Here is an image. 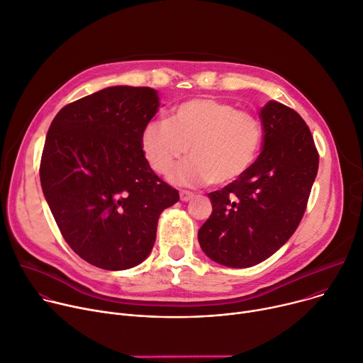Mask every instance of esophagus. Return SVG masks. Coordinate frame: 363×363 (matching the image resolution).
Here are the masks:
<instances>
[{
  "instance_id": "obj_1",
  "label": "esophagus",
  "mask_w": 363,
  "mask_h": 363,
  "mask_svg": "<svg viewBox=\"0 0 363 363\" xmlns=\"http://www.w3.org/2000/svg\"><path fill=\"white\" fill-rule=\"evenodd\" d=\"M179 197H181V200H182V201H189V200H192V199L196 197V194H194V192H191V191L181 189V192H179Z\"/></svg>"
}]
</instances>
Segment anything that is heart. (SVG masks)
Instances as JSON below:
<instances>
[{"label":"heart","mask_w":363,"mask_h":363,"mask_svg":"<svg viewBox=\"0 0 363 363\" xmlns=\"http://www.w3.org/2000/svg\"><path fill=\"white\" fill-rule=\"evenodd\" d=\"M141 150L155 172H171L186 153L171 179L181 185L228 184L254 164L262 144V127L250 112L210 98L182 102L141 131Z\"/></svg>","instance_id":"heart-1"}]
</instances>
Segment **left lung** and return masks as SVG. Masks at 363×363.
<instances>
[{"instance_id":"obj_1","label":"left lung","mask_w":363,"mask_h":363,"mask_svg":"<svg viewBox=\"0 0 363 363\" xmlns=\"http://www.w3.org/2000/svg\"><path fill=\"white\" fill-rule=\"evenodd\" d=\"M262 152L248 171L208 194L213 211L199 242L226 267H251L294 235L306 210L320 155L302 116L283 104L261 109Z\"/></svg>"}]
</instances>
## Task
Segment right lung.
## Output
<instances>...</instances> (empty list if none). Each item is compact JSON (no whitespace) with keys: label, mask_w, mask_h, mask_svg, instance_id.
Wrapping results in <instances>:
<instances>
[{"label":"right lung","mask_w":363,"mask_h":363,"mask_svg":"<svg viewBox=\"0 0 363 363\" xmlns=\"http://www.w3.org/2000/svg\"><path fill=\"white\" fill-rule=\"evenodd\" d=\"M157 106L150 87L113 86L65 105L48 130L43 196L69 248L99 269L146 259L160 213L179 200L141 150V131Z\"/></svg>","instance_id":"obj_1"}]
</instances>
